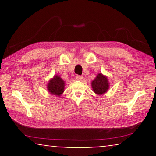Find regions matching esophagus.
Returning a JSON list of instances; mask_svg holds the SVG:
<instances>
[{"instance_id": "obj_1", "label": "esophagus", "mask_w": 156, "mask_h": 156, "mask_svg": "<svg viewBox=\"0 0 156 156\" xmlns=\"http://www.w3.org/2000/svg\"><path fill=\"white\" fill-rule=\"evenodd\" d=\"M75 78H76V80H82L83 79V76H80V75H76Z\"/></svg>"}]
</instances>
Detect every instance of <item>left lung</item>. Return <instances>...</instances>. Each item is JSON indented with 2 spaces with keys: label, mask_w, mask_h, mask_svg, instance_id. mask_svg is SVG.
<instances>
[{
  "label": "left lung",
  "mask_w": 156,
  "mask_h": 156,
  "mask_svg": "<svg viewBox=\"0 0 156 156\" xmlns=\"http://www.w3.org/2000/svg\"><path fill=\"white\" fill-rule=\"evenodd\" d=\"M91 87L93 91L98 95L104 94L109 88L108 78L101 73L97 74L96 78L91 82Z\"/></svg>",
  "instance_id": "obj_1"
}]
</instances>
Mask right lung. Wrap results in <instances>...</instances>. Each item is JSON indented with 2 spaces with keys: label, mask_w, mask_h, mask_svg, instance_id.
I'll use <instances>...</instances> for the list:
<instances>
[{
  "label": "right lung",
  "mask_w": 156,
  "mask_h": 156,
  "mask_svg": "<svg viewBox=\"0 0 156 156\" xmlns=\"http://www.w3.org/2000/svg\"><path fill=\"white\" fill-rule=\"evenodd\" d=\"M65 81L60 76L55 75L49 81L47 88L51 94L60 96L65 91Z\"/></svg>",
  "instance_id": "obj_1"
}]
</instances>
